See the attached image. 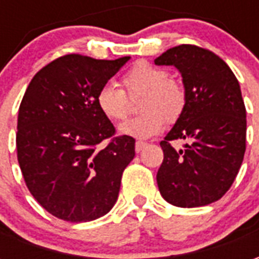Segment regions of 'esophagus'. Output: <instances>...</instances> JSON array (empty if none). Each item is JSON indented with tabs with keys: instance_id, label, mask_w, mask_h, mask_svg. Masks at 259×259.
<instances>
[{
	"instance_id": "34e87169",
	"label": "esophagus",
	"mask_w": 259,
	"mask_h": 259,
	"mask_svg": "<svg viewBox=\"0 0 259 259\" xmlns=\"http://www.w3.org/2000/svg\"><path fill=\"white\" fill-rule=\"evenodd\" d=\"M146 146H147V143H144V141H136V146H135L136 152H140Z\"/></svg>"
}]
</instances>
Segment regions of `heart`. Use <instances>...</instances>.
<instances>
[{"label":"heart","instance_id":"heart-1","mask_svg":"<svg viewBox=\"0 0 259 259\" xmlns=\"http://www.w3.org/2000/svg\"><path fill=\"white\" fill-rule=\"evenodd\" d=\"M123 90L104 83L96 96L100 111L112 122H122L130 112L129 98L140 97V115L120 126V133L147 139L163 129L166 120L174 123L185 112L187 93L180 80L170 77L166 69L140 61L122 76Z\"/></svg>","mask_w":259,"mask_h":259}]
</instances>
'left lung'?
<instances>
[{"label":"left lung","mask_w":259,"mask_h":259,"mask_svg":"<svg viewBox=\"0 0 259 259\" xmlns=\"http://www.w3.org/2000/svg\"><path fill=\"white\" fill-rule=\"evenodd\" d=\"M179 69L185 112L159 144V193L172 205L194 208L222 198L233 185L245 152L247 119L239 80L228 64L206 48L180 44L155 59ZM189 140L180 152L170 143Z\"/></svg>","instance_id":"obj_1"}]
</instances>
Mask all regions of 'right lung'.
Segmentation results:
<instances>
[{
    "mask_svg": "<svg viewBox=\"0 0 259 259\" xmlns=\"http://www.w3.org/2000/svg\"><path fill=\"white\" fill-rule=\"evenodd\" d=\"M129 58L59 57L34 74L22 98L18 162L31 195L54 217L89 222L118 200L136 141L116 136L96 96Z\"/></svg>",
    "mask_w": 259,
    "mask_h": 259,
    "instance_id": "right-lung-1",
    "label": "right lung"
}]
</instances>
